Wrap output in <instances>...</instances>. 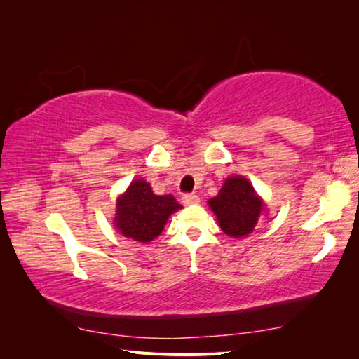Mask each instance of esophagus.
Wrapping results in <instances>:
<instances>
[{"label":"esophagus","instance_id":"1","mask_svg":"<svg viewBox=\"0 0 359 359\" xmlns=\"http://www.w3.org/2000/svg\"><path fill=\"white\" fill-rule=\"evenodd\" d=\"M182 202H184L185 205H197L201 202V197L196 194H184V197H182Z\"/></svg>","mask_w":359,"mask_h":359}]
</instances>
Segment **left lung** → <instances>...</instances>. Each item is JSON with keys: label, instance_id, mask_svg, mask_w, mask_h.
Masks as SVG:
<instances>
[{"label": "left lung", "instance_id": "8db88e82", "mask_svg": "<svg viewBox=\"0 0 359 359\" xmlns=\"http://www.w3.org/2000/svg\"><path fill=\"white\" fill-rule=\"evenodd\" d=\"M208 205L222 231L236 239L245 238L253 231L265 210V203L256 194L253 185L242 175L228 177L219 194L208 201Z\"/></svg>", "mask_w": 359, "mask_h": 359}]
</instances>
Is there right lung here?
I'll return each instance as SVG.
<instances>
[{"label": "right lung", "instance_id": "add662e5", "mask_svg": "<svg viewBox=\"0 0 359 359\" xmlns=\"http://www.w3.org/2000/svg\"><path fill=\"white\" fill-rule=\"evenodd\" d=\"M180 208L171 194L157 196L148 182L135 179L117 199L114 224L125 238L148 243L163 231L168 217Z\"/></svg>", "mask_w": 359, "mask_h": 359}]
</instances>
